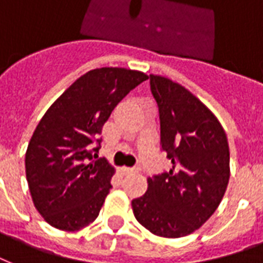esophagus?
Instances as JSON below:
<instances>
[{"label": "esophagus", "mask_w": 263, "mask_h": 263, "mask_svg": "<svg viewBox=\"0 0 263 263\" xmlns=\"http://www.w3.org/2000/svg\"><path fill=\"white\" fill-rule=\"evenodd\" d=\"M139 169L137 167H123V172L126 175H129V173H134V172H137Z\"/></svg>", "instance_id": "34e87169"}]
</instances>
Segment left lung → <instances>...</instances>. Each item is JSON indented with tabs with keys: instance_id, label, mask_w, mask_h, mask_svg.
<instances>
[{
	"instance_id": "1",
	"label": "left lung",
	"mask_w": 263,
	"mask_h": 263,
	"mask_svg": "<svg viewBox=\"0 0 263 263\" xmlns=\"http://www.w3.org/2000/svg\"><path fill=\"white\" fill-rule=\"evenodd\" d=\"M149 84L172 167L148 177L147 193L132 206L153 234L179 238L201 228L222 201L230 177L228 137L216 116L179 83L149 74Z\"/></svg>"
}]
</instances>
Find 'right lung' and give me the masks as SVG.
Masks as SVG:
<instances>
[{
    "label": "right lung",
    "mask_w": 263,
    "mask_h": 263,
    "mask_svg": "<svg viewBox=\"0 0 263 263\" xmlns=\"http://www.w3.org/2000/svg\"><path fill=\"white\" fill-rule=\"evenodd\" d=\"M147 79L132 69H94L41 118L27 145L25 166L33 204L52 228L76 232L97 219L115 175L105 158H97L102 126Z\"/></svg>",
    "instance_id": "1"
}]
</instances>
